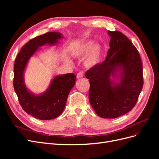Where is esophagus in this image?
I'll list each match as a JSON object with an SVG mask.
<instances>
[{
    "instance_id": "obj_1",
    "label": "esophagus",
    "mask_w": 159,
    "mask_h": 159,
    "mask_svg": "<svg viewBox=\"0 0 159 159\" xmlns=\"http://www.w3.org/2000/svg\"><path fill=\"white\" fill-rule=\"evenodd\" d=\"M84 72L83 71H80L79 72V73L78 74V75H77V78L78 79H80V78H82L84 77Z\"/></svg>"
}]
</instances>
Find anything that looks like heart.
Listing matches in <instances>:
<instances>
[{
	"label": "heart",
	"mask_w": 159,
	"mask_h": 159,
	"mask_svg": "<svg viewBox=\"0 0 159 159\" xmlns=\"http://www.w3.org/2000/svg\"><path fill=\"white\" fill-rule=\"evenodd\" d=\"M102 52V48L99 44H93L92 41H88L74 48L71 55L75 58H81L85 56L83 60L84 66L88 68H92L99 64Z\"/></svg>",
	"instance_id": "1"
}]
</instances>
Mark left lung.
I'll list each match as a JSON object with an SVG mask.
<instances>
[{
  "label": "left lung",
  "mask_w": 159,
  "mask_h": 159,
  "mask_svg": "<svg viewBox=\"0 0 159 159\" xmlns=\"http://www.w3.org/2000/svg\"><path fill=\"white\" fill-rule=\"evenodd\" d=\"M110 48L106 59L86 71L90 88L89 100L102 118H117L130 111L143 86V64L137 49L119 31H108ZM120 81L115 83L111 76Z\"/></svg>",
  "instance_id": "1"
}]
</instances>
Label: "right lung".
<instances>
[{
  "label": "right lung",
  "instance_id": "add662e5",
  "mask_svg": "<svg viewBox=\"0 0 159 159\" xmlns=\"http://www.w3.org/2000/svg\"><path fill=\"white\" fill-rule=\"evenodd\" d=\"M61 38V34L50 32L32 38L22 46L14 61L13 85L19 103L28 114L40 120L55 119L63 112L76 76L72 73L56 76L45 93L34 95L26 87L24 71L28 60L40 46L55 44Z\"/></svg>",
  "mask_w": 159,
  "mask_h": 159
}]
</instances>
